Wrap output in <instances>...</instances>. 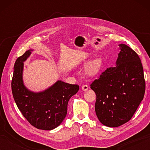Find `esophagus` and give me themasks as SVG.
Listing matches in <instances>:
<instances>
[{
  "instance_id": "1",
  "label": "esophagus",
  "mask_w": 150,
  "mask_h": 150,
  "mask_svg": "<svg viewBox=\"0 0 150 150\" xmlns=\"http://www.w3.org/2000/svg\"><path fill=\"white\" fill-rule=\"evenodd\" d=\"M82 89L83 90V91H87V90L89 89V86L87 85H84L82 86Z\"/></svg>"
}]
</instances>
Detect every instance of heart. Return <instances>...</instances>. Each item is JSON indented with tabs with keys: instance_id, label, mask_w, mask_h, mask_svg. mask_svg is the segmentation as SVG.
Instances as JSON below:
<instances>
[{
	"instance_id": "b5f03b06",
	"label": "heart",
	"mask_w": 150,
	"mask_h": 150,
	"mask_svg": "<svg viewBox=\"0 0 150 150\" xmlns=\"http://www.w3.org/2000/svg\"><path fill=\"white\" fill-rule=\"evenodd\" d=\"M102 67V60L100 58H95L93 59L86 68V74L90 76H93L98 74L101 70Z\"/></svg>"
}]
</instances>
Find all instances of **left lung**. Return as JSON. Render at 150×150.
I'll return each mask as SVG.
<instances>
[{
  "mask_svg": "<svg viewBox=\"0 0 150 150\" xmlns=\"http://www.w3.org/2000/svg\"><path fill=\"white\" fill-rule=\"evenodd\" d=\"M116 66L107 68L91 84L95 91L98 120L108 127H118L131 120L144 97L145 81L137 53L126 44L119 45Z\"/></svg>",
  "mask_w": 150,
  "mask_h": 150,
  "instance_id": "8db88e82",
  "label": "left lung"
}]
</instances>
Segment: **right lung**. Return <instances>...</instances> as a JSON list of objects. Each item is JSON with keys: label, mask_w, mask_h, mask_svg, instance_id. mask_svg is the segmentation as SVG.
<instances>
[{"label": "right lung", "mask_w": 150, "mask_h": 150, "mask_svg": "<svg viewBox=\"0 0 150 150\" xmlns=\"http://www.w3.org/2000/svg\"><path fill=\"white\" fill-rule=\"evenodd\" d=\"M31 51L27 50L16 61L11 81L12 93L22 115L33 126L50 130L59 126L66 117L69 100L77 93L79 86L58 81L39 93L26 89L22 80L23 62Z\"/></svg>", "instance_id": "right-lung-1"}]
</instances>
